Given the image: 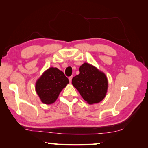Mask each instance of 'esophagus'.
Here are the masks:
<instances>
[{"instance_id": "obj_1", "label": "esophagus", "mask_w": 148, "mask_h": 148, "mask_svg": "<svg viewBox=\"0 0 148 148\" xmlns=\"http://www.w3.org/2000/svg\"><path fill=\"white\" fill-rule=\"evenodd\" d=\"M72 78H73V76H71V77H69V81H70V82H71V80H72Z\"/></svg>"}]
</instances>
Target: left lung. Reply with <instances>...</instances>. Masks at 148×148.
I'll return each instance as SVG.
<instances>
[{"instance_id": "1", "label": "left lung", "mask_w": 148, "mask_h": 148, "mask_svg": "<svg viewBox=\"0 0 148 148\" xmlns=\"http://www.w3.org/2000/svg\"><path fill=\"white\" fill-rule=\"evenodd\" d=\"M80 74L72 78V84L88 104L99 103L106 96L108 79L105 74L94 66L85 63Z\"/></svg>"}]
</instances>
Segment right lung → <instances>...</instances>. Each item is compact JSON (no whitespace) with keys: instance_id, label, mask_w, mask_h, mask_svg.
<instances>
[{"instance_id":"right-lung-1","label":"right lung","mask_w":148,"mask_h":148,"mask_svg":"<svg viewBox=\"0 0 148 148\" xmlns=\"http://www.w3.org/2000/svg\"><path fill=\"white\" fill-rule=\"evenodd\" d=\"M69 83L68 78L57 68H49L37 80L35 90L42 103H54L61 91Z\"/></svg>"}]
</instances>
